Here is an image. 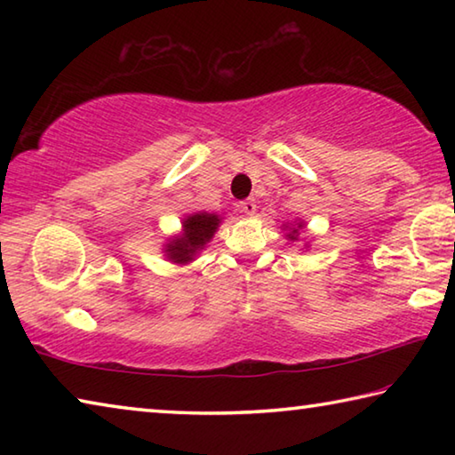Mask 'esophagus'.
Returning <instances> with one entry per match:
<instances>
[{
  "label": "esophagus",
  "instance_id": "1",
  "mask_svg": "<svg viewBox=\"0 0 455 455\" xmlns=\"http://www.w3.org/2000/svg\"><path fill=\"white\" fill-rule=\"evenodd\" d=\"M241 211L244 214H249V217H252V214L257 212V203L252 198H246V200H243V203H241Z\"/></svg>",
  "mask_w": 455,
  "mask_h": 455
}]
</instances>
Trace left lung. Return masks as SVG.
I'll return each mask as SVG.
<instances>
[{"label":"left lung","mask_w":455,"mask_h":455,"mask_svg":"<svg viewBox=\"0 0 455 455\" xmlns=\"http://www.w3.org/2000/svg\"><path fill=\"white\" fill-rule=\"evenodd\" d=\"M305 227H307L305 220H301V219H295L292 222H283V225H281V228L284 230V238H287V241H291V243L299 241V235H301V230ZM303 246H305V249H309V243H305Z\"/></svg>","instance_id":"8db88e82"}]
</instances>
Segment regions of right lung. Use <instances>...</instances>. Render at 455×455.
Segmentation results:
<instances>
[{"label":"right lung","mask_w":455,"mask_h":455,"mask_svg":"<svg viewBox=\"0 0 455 455\" xmlns=\"http://www.w3.org/2000/svg\"><path fill=\"white\" fill-rule=\"evenodd\" d=\"M222 222V214L217 212H192L182 219V227L176 235L168 236L163 244L164 259L171 263L184 267L190 265L200 252L206 249V244L212 241Z\"/></svg>","instance_id":"obj_1"}]
</instances>
